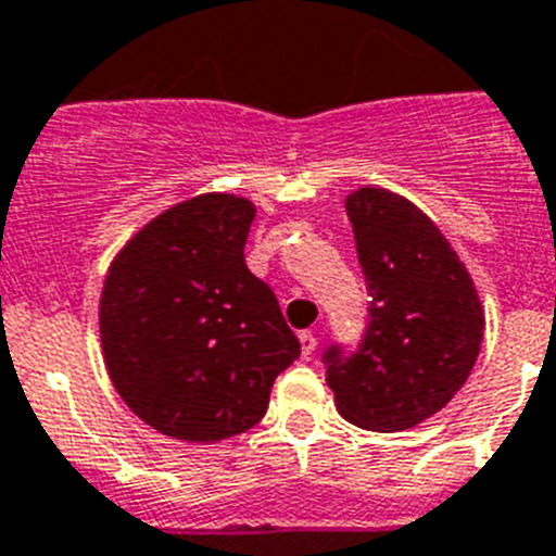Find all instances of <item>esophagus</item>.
I'll list each match as a JSON object with an SVG mask.
<instances>
[{"mask_svg":"<svg viewBox=\"0 0 556 556\" xmlns=\"http://www.w3.org/2000/svg\"><path fill=\"white\" fill-rule=\"evenodd\" d=\"M299 346H302L304 357H309L315 352V346H318V340H315L313 332H299Z\"/></svg>","mask_w":556,"mask_h":556,"instance_id":"obj_1","label":"esophagus"}]
</instances>
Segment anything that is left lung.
Segmentation results:
<instances>
[{"label":"left lung","mask_w":556,"mask_h":556,"mask_svg":"<svg viewBox=\"0 0 556 556\" xmlns=\"http://www.w3.org/2000/svg\"><path fill=\"white\" fill-rule=\"evenodd\" d=\"M346 213L371 304L359 352H327V384L349 424L402 432L468 382L484 307L459 254L418 204L363 185L346 197Z\"/></svg>","instance_id":"1"}]
</instances>
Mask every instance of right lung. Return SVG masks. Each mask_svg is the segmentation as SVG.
Returning a JSON list of instances; mask_svg holds the SVG:
<instances>
[{"instance_id":"obj_1","label":"right lung","mask_w":556,"mask_h":556,"mask_svg":"<svg viewBox=\"0 0 556 556\" xmlns=\"http://www.w3.org/2000/svg\"><path fill=\"white\" fill-rule=\"evenodd\" d=\"M249 199L199 193L118 249L99 299L104 368L143 424L218 443L266 415L274 379L299 357L277 296L243 260Z\"/></svg>"}]
</instances>
